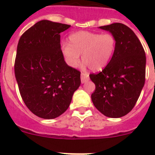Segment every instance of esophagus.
I'll list each match as a JSON object with an SVG mask.
<instances>
[{
    "instance_id": "1",
    "label": "esophagus",
    "mask_w": 155,
    "mask_h": 155,
    "mask_svg": "<svg viewBox=\"0 0 155 155\" xmlns=\"http://www.w3.org/2000/svg\"><path fill=\"white\" fill-rule=\"evenodd\" d=\"M81 83H85L87 81L89 80V75L87 73H81Z\"/></svg>"
}]
</instances>
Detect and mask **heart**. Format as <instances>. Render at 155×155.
<instances>
[{"label": "heart", "instance_id": "b5f03b06", "mask_svg": "<svg viewBox=\"0 0 155 155\" xmlns=\"http://www.w3.org/2000/svg\"><path fill=\"white\" fill-rule=\"evenodd\" d=\"M69 44L61 47L67 64L75 68L80 61L92 71H102L108 65L116 48V37L111 33H96L92 31H77L69 35Z\"/></svg>", "mask_w": 155, "mask_h": 155}]
</instances>
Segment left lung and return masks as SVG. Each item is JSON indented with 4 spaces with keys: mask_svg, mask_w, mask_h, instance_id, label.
<instances>
[{
    "mask_svg": "<svg viewBox=\"0 0 155 155\" xmlns=\"http://www.w3.org/2000/svg\"><path fill=\"white\" fill-rule=\"evenodd\" d=\"M116 39L114 55L101 72L90 74L95 84L91 100L105 116L120 118L134 107L144 85L146 56L133 30L122 23L99 27Z\"/></svg>",
    "mask_w": 155,
    "mask_h": 155,
    "instance_id": "obj_1",
    "label": "left lung"
}]
</instances>
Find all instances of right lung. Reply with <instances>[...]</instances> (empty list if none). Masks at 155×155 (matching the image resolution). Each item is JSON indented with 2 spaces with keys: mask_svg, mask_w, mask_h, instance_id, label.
I'll list each match as a JSON object with an SVG mask.
<instances>
[{
  "mask_svg": "<svg viewBox=\"0 0 155 155\" xmlns=\"http://www.w3.org/2000/svg\"><path fill=\"white\" fill-rule=\"evenodd\" d=\"M71 25L42 20L21 35L15 74L22 100L40 118H57L69 107L81 72L66 64L60 33Z\"/></svg>",
  "mask_w": 155,
  "mask_h": 155,
  "instance_id": "right-lung-1",
  "label": "right lung"
}]
</instances>
